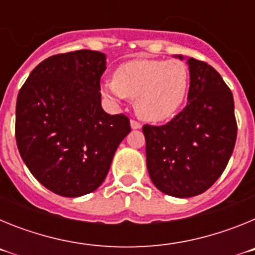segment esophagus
<instances>
[{
    "mask_svg": "<svg viewBox=\"0 0 255 255\" xmlns=\"http://www.w3.org/2000/svg\"><path fill=\"white\" fill-rule=\"evenodd\" d=\"M130 125H131V129H140L141 128V124L136 120L130 121Z\"/></svg>",
    "mask_w": 255,
    "mask_h": 255,
    "instance_id": "obj_1",
    "label": "esophagus"
}]
</instances>
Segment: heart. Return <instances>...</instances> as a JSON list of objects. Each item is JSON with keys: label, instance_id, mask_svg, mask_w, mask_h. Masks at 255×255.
I'll use <instances>...</instances> for the list:
<instances>
[{"label": "heart", "instance_id": "obj_1", "mask_svg": "<svg viewBox=\"0 0 255 255\" xmlns=\"http://www.w3.org/2000/svg\"><path fill=\"white\" fill-rule=\"evenodd\" d=\"M189 70L181 61L136 58L115 70L114 80L102 92L115 101L135 98V111L141 119L159 123L179 111L189 89Z\"/></svg>", "mask_w": 255, "mask_h": 255}]
</instances>
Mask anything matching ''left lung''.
Instances as JSON below:
<instances>
[{"instance_id": "left-lung-1", "label": "left lung", "mask_w": 255, "mask_h": 255, "mask_svg": "<svg viewBox=\"0 0 255 255\" xmlns=\"http://www.w3.org/2000/svg\"><path fill=\"white\" fill-rule=\"evenodd\" d=\"M188 64L185 107L164 125L143 126L150 180L177 198L202 194L217 181L238 135L234 97L224 79L204 61L190 57Z\"/></svg>"}]
</instances>
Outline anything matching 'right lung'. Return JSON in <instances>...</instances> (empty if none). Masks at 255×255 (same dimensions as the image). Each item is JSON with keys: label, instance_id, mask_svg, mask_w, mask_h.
Masks as SVG:
<instances>
[{"label": "right lung", "instance_id": "right-lung-1", "mask_svg": "<svg viewBox=\"0 0 255 255\" xmlns=\"http://www.w3.org/2000/svg\"><path fill=\"white\" fill-rule=\"evenodd\" d=\"M102 52L58 53L42 61L16 101L15 138L22 161L48 190L62 197L89 194L105 181L129 117L101 106Z\"/></svg>", "mask_w": 255, "mask_h": 255}]
</instances>
